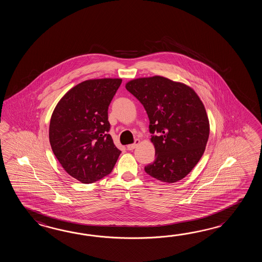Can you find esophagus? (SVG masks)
<instances>
[{
    "instance_id": "1",
    "label": "esophagus",
    "mask_w": 262,
    "mask_h": 262,
    "mask_svg": "<svg viewBox=\"0 0 262 262\" xmlns=\"http://www.w3.org/2000/svg\"><path fill=\"white\" fill-rule=\"evenodd\" d=\"M139 142H140V141H139V139H136L133 144L127 145V150H134V149H135V148H136V147H137V146L139 144Z\"/></svg>"
}]
</instances>
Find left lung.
<instances>
[{"label":"left lung","mask_w":262,"mask_h":262,"mask_svg":"<svg viewBox=\"0 0 262 262\" xmlns=\"http://www.w3.org/2000/svg\"><path fill=\"white\" fill-rule=\"evenodd\" d=\"M125 88L150 120L156 159L145 172L164 183L184 179L203 156L210 134L204 105L189 86L155 76L128 81Z\"/></svg>","instance_id":"left-lung-1"}]
</instances>
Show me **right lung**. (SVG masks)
<instances>
[{
	"label": "right lung",
	"mask_w": 262,
	"mask_h": 262,
	"mask_svg": "<svg viewBox=\"0 0 262 262\" xmlns=\"http://www.w3.org/2000/svg\"><path fill=\"white\" fill-rule=\"evenodd\" d=\"M121 78L85 80L69 90L55 106L50 142L61 167L82 184L112 172L121 154L108 134L107 110Z\"/></svg>",
	"instance_id": "obj_1"
}]
</instances>
